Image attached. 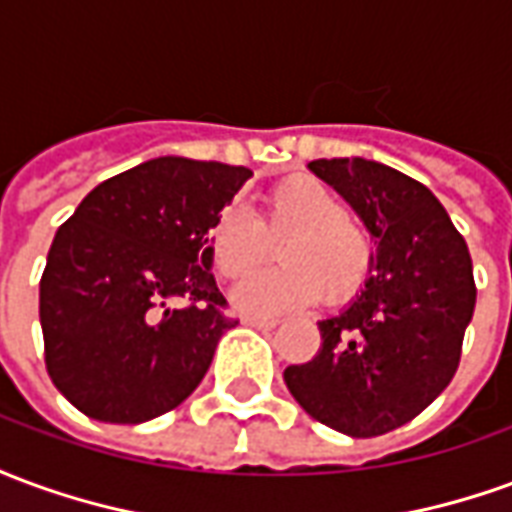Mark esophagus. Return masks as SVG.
Returning <instances> with one entry per match:
<instances>
[{
    "instance_id": "34e87169",
    "label": "esophagus",
    "mask_w": 512,
    "mask_h": 512,
    "mask_svg": "<svg viewBox=\"0 0 512 512\" xmlns=\"http://www.w3.org/2000/svg\"><path fill=\"white\" fill-rule=\"evenodd\" d=\"M241 323H244V326H252V329H274V326H277L274 318H257V315H244Z\"/></svg>"
}]
</instances>
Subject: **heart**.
<instances>
[{
	"instance_id": "heart-1",
	"label": "heart",
	"mask_w": 512,
	"mask_h": 512,
	"mask_svg": "<svg viewBox=\"0 0 512 512\" xmlns=\"http://www.w3.org/2000/svg\"><path fill=\"white\" fill-rule=\"evenodd\" d=\"M286 235L283 266L241 279L233 304L252 315H274L326 299L343 304L365 288L373 268V241L348 216L345 202L310 175L279 180L263 197V222L241 208H224L208 233L213 271L238 279L270 251L267 235Z\"/></svg>"
}]
</instances>
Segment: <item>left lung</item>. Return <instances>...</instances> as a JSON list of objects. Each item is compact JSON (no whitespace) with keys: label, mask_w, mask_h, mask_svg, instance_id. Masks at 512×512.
Wrapping results in <instances>:
<instances>
[{"label":"left lung","mask_w":512,"mask_h":512,"mask_svg":"<svg viewBox=\"0 0 512 512\" xmlns=\"http://www.w3.org/2000/svg\"><path fill=\"white\" fill-rule=\"evenodd\" d=\"M307 167L354 208L376 252L365 288L318 321V354L290 365L285 384L310 417L373 439L411 422L455 376L477 299L472 257L419 180L359 156Z\"/></svg>","instance_id":"1"}]
</instances>
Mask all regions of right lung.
<instances>
[{"mask_svg": "<svg viewBox=\"0 0 512 512\" xmlns=\"http://www.w3.org/2000/svg\"><path fill=\"white\" fill-rule=\"evenodd\" d=\"M252 169L161 156L98 183L40 279L46 370L98 422L139 425L200 386L224 315L208 233Z\"/></svg>", "mask_w": 512, "mask_h": 512, "instance_id": "right-lung-1", "label": "right lung"}]
</instances>
